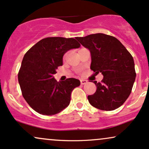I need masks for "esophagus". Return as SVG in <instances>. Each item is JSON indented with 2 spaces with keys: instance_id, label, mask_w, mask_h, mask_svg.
<instances>
[{
  "instance_id": "34e87169",
  "label": "esophagus",
  "mask_w": 149,
  "mask_h": 149,
  "mask_svg": "<svg viewBox=\"0 0 149 149\" xmlns=\"http://www.w3.org/2000/svg\"><path fill=\"white\" fill-rule=\"evenodd\" d=\"M80 81H81V85H84V84H86L88 83V81L85 80V79H81Z\"/></svg>"
}]
</instances>
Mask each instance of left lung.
I'll return each instance as SVG.
<instances>
[{"label": "left lung", "instance_id": "obj_1", "mask_svg": "<svg viewBox=\"0 0 149 149\" xmlns=\"http://www.w3.org/2000/svg\"><path fill=\"white\" fill-rule=\"evenodd\" d=\"M91 55V69L104 76L102 82L93 81L97 91L88 100L95 108L113 111L120 107L131 94L136 73L132 55L114 36L97 33L77 37Z\"/></svg>", "mask_w": 149, "mask_h": 149}]
</instances>
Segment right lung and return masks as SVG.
I'll return each instance as SVG.
<instances>
[{
	"label": "right lung",
	"mask_w": 149,
	"mask_h": 149,
	"mask_svg": "<svg viewBox=\"0 0 149 149\" xmlns=\"http://www.w3.org/2000/svg\"><path fill=\"white\" fill-rule=\"evenodd\" d=\"M73 38L48 37L36 43L24 55L18 74L22 94L37 113L53 115L69 106L70 95L80 81L74 78L57 81L54 77L58 66L63 65L68 51L80 47Z\"/></svg>",
	"instance_id": "obj_1"
}]
</instances>
